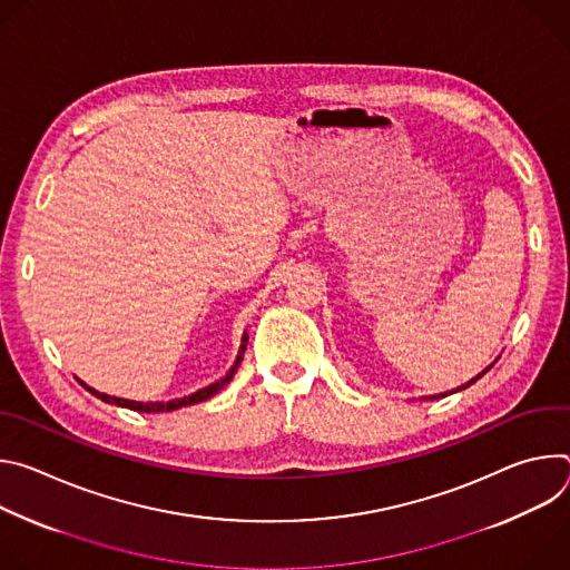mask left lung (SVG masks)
<instances>
[{"mask_svg": "<svg viewBox=\"0 0 570 570\" xmlns=\"http://www.w3.org/2000/svg\"><path fill=\"white\" fill-rule=\"evenodd\" d=\"M487 370H490V367H487ZM487 370H484V372H487ZM484 372H482V374H484ZM482 374H478V376H475V379H471V381H469V383H464V385H462V387H458V390H464V387H469V385H471V383H475V381H478V379H480V376H482ZM458 390H453V392H458ZM442 396H446V394H442ZM431 399H433V396H431Z\"/></svg>", "mask_w": 570, "mask_h": 570, "instance_id": "8db88e82", "label": "left lung"}]
</instances>
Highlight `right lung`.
Segmentation results:
<instances>
[{"instance_id": "add662e5", "label": "right lung", "mask_w": 570, "mask_h": 570, "mask_svg": "<svg viewBox=\"0 0 570 570\" xmlns=\"http://www.w3.org/2000/svg\"><path fill=\"white\" fill-rule=\"evenodd\" d=\"M243 341H248V338H243ZM240 352H246V343L240 345ZM240 363V356L236 358V365ZM236 365L229 370V374L225 376V379H220V381H216V383H212V385H207V387H203V390H198V392H194V394H189V396H183V399H174V401H155V403H141V401H130V399H117V396H110V394H104V392H97L95 387H88L86 383H80V385H86L95 396H99L101 401H106V403H117V405H121V409H130V411H137V413H169V411H178V409H183V405H191V403H198V401H205V399H209L212 394H216L223 385H227L229 383V379L234 376V372H236Z\"/></svg>"}]
</instances>
